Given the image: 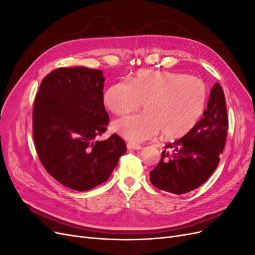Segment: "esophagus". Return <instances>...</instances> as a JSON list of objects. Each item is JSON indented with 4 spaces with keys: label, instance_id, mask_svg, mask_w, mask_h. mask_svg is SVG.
<instances>
[{
    "label": "esophagus",
    "instance_id": "obj_1",
    "mask_svg": "<svg viewBox=\"0 0 255 255\" xmlns=\"http://www.w3.org/2000/svg\"><path fill=\"white\" fill-rule=\"evenodd\" d=\"M127 146H128V150H140V149L142 148L141 145L133 143V142H128V143L127 144Z\"/></svg>",
    "mask_w": 255,
    "mask_h": 255
}]
</instances>
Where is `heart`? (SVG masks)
<instances>
[{
	"instance_id": "b5f03b06",
	"label": "heart",
	"mask_w": 255,
	"mask_h": 255,
	"mask_svg": "<svg viewBox=\"0 0 255 255\" xmlns=\"http://www.w3.org/2000/svg\"><path fill=\"white\" fill-rule=\"evenodd\" d=\"M104 104L115 115H126L142 103L143 112L114 121L113 129L130 142H141L160 130L169 139L189 133L201 119L207 100L204 82L180 72L140 70L129 83L113 84Z\"/></svg>"
}]
</instances>
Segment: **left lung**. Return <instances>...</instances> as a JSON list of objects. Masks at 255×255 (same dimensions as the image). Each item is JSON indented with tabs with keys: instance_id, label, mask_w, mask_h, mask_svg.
Returning <instances> with one entry per match:
<instances>
[{
	"instance_id": "left-lung-1",
	"label": "left lung",
	"mask_w": 255,
	"mask_h": 255,
	"mask_svg": "<svg viewBox=\"0 0 255 255\" xmlns=\"http://www.w3.org/2000/svg\"><path fill=\"white\" fill-rule=\"evenodd\" d=\"M226 98L220 84L210 94L207 109L189 133L166 144L150 181L158 189L183 195L198 188L217 168L228 135Z\"/></svg>"
}]
</instances>
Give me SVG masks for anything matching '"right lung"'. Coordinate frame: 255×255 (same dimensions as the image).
I'll use <instances>...</instances> for the list:
<instances>
[{
  "label": "right lung",
  "mask_w": 255,
  "mask_h": 255,
  "mask_svg": "<svg viewBox=\"0 0 255 255\" xmlns=\"http://www.w3.org/2000/svg\"><path fill=\"white\" fill-rule=\"evenodd\" d=\"M104 76L86 67L58 68L42 80L33 110V136L50 175L78 191L107 181L127 144L118 135L98 141L109 126Z\"/></svg>",
  "instance_id": "1"
}]
</instances>
